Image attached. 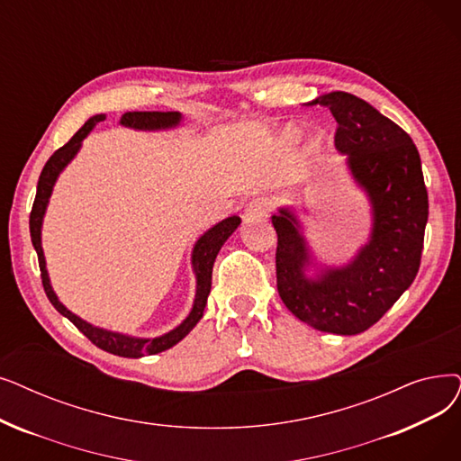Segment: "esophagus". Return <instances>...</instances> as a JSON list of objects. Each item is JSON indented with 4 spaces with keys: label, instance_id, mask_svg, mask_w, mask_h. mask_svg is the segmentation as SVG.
Returning <instances> with one entry per match:
<instances>
[{
    "label": "esophagus",
    "instance_id": "esophagus-1",
    "mask_svg": "<svg viewBox=\"0 0 461 461\" xmlns=\"http://www.w3.org/2000/svg\"><path fill=\"white\" fill-rule=\"evenodd\" d=\"M271 212V202L266 197H254L245 209V220H262Z\"/></svg>",
    "mask_w": 461,
    "mask_h": 461
}]
</instances>
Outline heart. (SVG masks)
<instances>
[{"label": "heart", "mask_w": 461, "mask_h": 461, "mask_svg": "<svg viewBox=\"0 0 461 461\" xmlns=\"http://www.w3.org/2000/svg\"><path fill=\"white\" fill-rule=\"evenodd\" d=\"M299 137H302V130L295 128V126H292V128H288V130L285 131V141H286V143H290V145L297 143V141H299Z\"/></svg>", "instance_id": "b5f03b06"}]
</instances>
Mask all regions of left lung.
Wrapping results in <instances>:
<instances>
[{
  "label": "left lung",
  "instance_id": "left-lung-1",
  "mask_svg": "<svg viewBox=\"0 0 461 461\" xmlns=\"http://www.w3.org/2000/svg\"><path fill=\"white\" fill-rule=\"evenodd\" d=\"M311 105L337 120L335 147L373 202L369 245L343 269L309 280V254L295 218L273 216L276 230V290L302 322L328 333L356 335L376 324L412 285L420 269L428 222V190L411 135L373 105L348 92H330Z\"/></svg>",
  "mask_w": 461,
  "mask_h": 461
}]
</instances>
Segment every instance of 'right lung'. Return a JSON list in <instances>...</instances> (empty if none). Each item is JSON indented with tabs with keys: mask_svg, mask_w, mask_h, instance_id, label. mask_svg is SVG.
<instances>
[{
	"mask_svg": "<svg viewBox=\"0 0 461 461\" xmlns=\"http://www.w3.org/2000/svg\"><path fill=\"white\" fill-rule=\"evenodd\" d=\"M104 118H105L104 114L92 116L88 122H85V126L78 130L64 147H59L47 159V164L41 171V176H39L37 194H35L33 207L30 212V235H32V243L35 247V252H37L39 269H41L43 288H45L49 302L54 305V309L59 314H64L68 320H71V322L77 326V330L83 331L97 348L111 352L114 356H122V357H141V356H150V354H158V352H164V350L171 348L178 341H183V339L192 331V328L199 322V318L203 316L207 297L211 292V278H212V266H214L216 254L226 243V239L235 231V228L241 224V218L230 216V218L222 220V222L211 228L197 241V245L194 249V271L197 275V290H195L194 309L185 322L178 328H175L173 331H169L162 337H156V339H133V337H126L120 333L94 328V326L86 324L85 320L69 312L62 303L58 302V297L52 292L50 283H49V275L45 269V256H43V249H41V220H43V214H45L58 173L68 166L69 159L77 154L78 149H81L83 139L92 131V128L97 122H102ZM178 120H181V114L175 111H166V113L164 111H131V113L122 114V118H120V124L137 128V130H158V128L176 126Z\"/></svg>",
	"mask_w": 461,
	"mask_h": 461,
	"instance_id": "add662e5",
	"label": "right lung"
}]
</instances>
